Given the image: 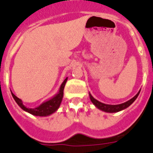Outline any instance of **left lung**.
Here are the masks:
<instances>
[{"label": "left lung", "instance_id": "left-lung-1", "mask_svg": "<svg viewBox=\"0 0 153 153\" xmlns=\"http://www.w3.org/2000/svg\"><path fill=\"white\" fill-rule=\"evenodd\" d=\"M139 93H140V91L134 96V97H133V98L131 99L130 100L127 101V102H124V103H120V104H117V105H110V104H105V103H102V102H100V101H98L97 100L93 98L90 93H89V97H90V100L91 101H92V103H93V104L97 107V108L100 109V110L107 113H116V112H118V111H120V110L126 109L127 107H128L131 104H132V103L134 102V101L137 99V97L138 96Z\"/></svg>", "mask_w": 153, "mask_h": 153}]
</instances>
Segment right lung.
I'll return each mask as SVG.
<instances>
[{"instance_id": "add662e5", "label": "right lung", "mask_w": 153, "mask_h": 153, "mask_svg": "<svg viewBox=\"0 0 153 153\" xmlns=\"http://www.w3.org/2000/svg\"><path fill=\"white\" fill-rule=\"evenodd\" d=\"M67 80H68V77L64 80L63 83L61 84V87H60V89H59V92H57V94L55 95L51 100H49L46 101V102H43L42 104L39 105L37 107H36V108H27L26 106L23 105L22 101L20 99L18 98L16 96H15L12 92H11V95L13 96L15 102H17V104L23 110H25V111H26V112L29 113L31 114H33V115H35V116H49V115H51V114L56 112L57 109L59 108L60 105H61L63 96H64V88H65Z\"/></svg>"}]
</instances>
